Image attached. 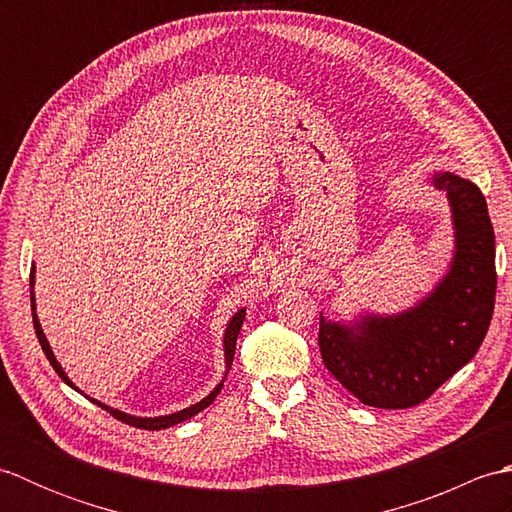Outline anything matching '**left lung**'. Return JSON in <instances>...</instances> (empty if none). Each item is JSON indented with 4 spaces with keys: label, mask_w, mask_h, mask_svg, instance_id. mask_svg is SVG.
<instances>
[{
    "label": "left lung",
    "mask_w": 512,
    "mask_h": 512,
    "mask_svg": "<svg viewBox=\"0 0 512 512\" xmlns=\"http://www.w3.org/2000/svg\"><path fill=\"white\" fill-rule=\"evenodd\" d=\"M455 224L449 275L416 308L398 317H365L339 325L321 317L319 350L339 383L369 407L407 409L471 361L495 308V233L477 184L438 173Z\"/></svg>",
    "instance_id": "left-lung-1"
}]
</instances>
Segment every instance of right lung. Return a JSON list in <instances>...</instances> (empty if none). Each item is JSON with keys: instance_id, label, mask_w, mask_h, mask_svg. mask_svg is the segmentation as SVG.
Instances as JSON below:
<instances>
[{"instance_id": "obj_1", "label": "right lung", "mask_w": 512, "mask_h": 512, "mask_svg": "<svg viewBox=\"0 0 512 512\" xmlns=\"http://www.w3.org/2000/svg\"><path fill=\"white\" fill-rule=\"evenodd\" d=\"M32 284H35V268L30 270V288H32ZM30 306H32V323H35V332H37V339H39V345H41V350H43V354H46V358L50 361V365H52V369L54 372L59 374V378L61 380H65V383H68L70 387H74L72 385V380L65 376V372L61 369V365L57 363V358H54V354H52V350H50V345H48V341H46V336H43V332H41V325H39V319H37V314H35V295H32L30 292ZM244 317H246V310H239L235 317L231 319V323H228V328H226V334H224V354H226V374H228V369H231V365H233V356H235V343H237V336H239V330H242V323H244ZM222 387H224V380L220 385H217L209 396H206L204 400H200L198 405H193V407H187V409H182V411H178V413H171V416H160V418H136V416H127V413H123V411H118V409H112V407H107V405H103V402H99V400H94V398H90L92 402H96V405L99 407H103L105 411H110V416H114L116 420H121V422H125V424H132V427H138V429H147V431H158V429H167V427H173V424H178V422H184V420H189L191 416H195V413H200L202 409H206L211 405V402L215 400V396L220 394L222 391ZM76 389V387H74Z\"/></svg>"}]
</instances>
